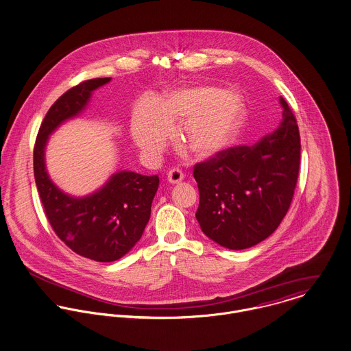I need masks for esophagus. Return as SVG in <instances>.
Listing matches in <instances>:
<instances>
[{
	"instance_id": "34e87169",
	"label": "esophagus",
	"mask_w": 351,
	"mask_h": 351,
	"mask_svg": "<svg viewBox=\"0 0 351 351\" xmlns=\"http://www.w3.org/2000/svg\"><path fill=\"white\" fill-rule=\"evenodd\" d=\"M184 180V173L180 169H171L167 174V181L170 184H178Z\"/></svg>"
}]
</instances>
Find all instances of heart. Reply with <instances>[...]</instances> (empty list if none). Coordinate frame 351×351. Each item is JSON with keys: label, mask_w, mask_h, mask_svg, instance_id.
Masks as SVG:
<instances>
[{"label": "heart", "mask_w": 351, "mask_h": 351, "mask_svg": "<svg viewBox=\"0 0 351 351\" xmlns=\"http://www.w3.org/2000/svg\"><path fill=\"white\" fill-rule=\"evenodd\" d=\"M184 122L178 138L195 157L223 152L239 136L245 107L234 94L215 87H184L160 100L146 99L134 111L130 134L142 156L153 158L165 145L167 132Z\"/></svg>", "instance_id": "heart-1"}]
</instances>
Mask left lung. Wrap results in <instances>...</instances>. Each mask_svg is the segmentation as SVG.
<instances>
[{"instance_id":"obj_1","label":"left lung","mask_w":351,"mask_h":351,"mask_svg":"<svg viewBox=\"0 0 351 351\" xmlns=\"http://www.w3.org/2000/svg\"><path fill=\"white\" fill-rule=\"evenodd\" d=\"M283 119L254 146H236L194 166L201 230L228 250L251 248L285 219L299 174L300 136L280 96Z\"/></svg>"}]
</instances>
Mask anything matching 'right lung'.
Segmentation results:
<instances>
[{
    "label": "right lung",
    "mask_w": 351,
    "mask_h": 351,
    "mask_svg": "<svg viewBox=\"0 0 351 351\" xmlns=\"http://www.w3.org/2000/svg\"><path fill=\"white\" fill-rule=\"evenodd\" d=\"M110 80H86L60 96L40 126L33 152L36 186L55 233L77 255L100 263L121 258L139 241L150 220L160 178L122 170L94 193L73 197L51 180L45 166V147L49 135L65 121L80 115L93 93Z\"/></svg>",
    "instance_id": "add662e5"
}]
</instances>
